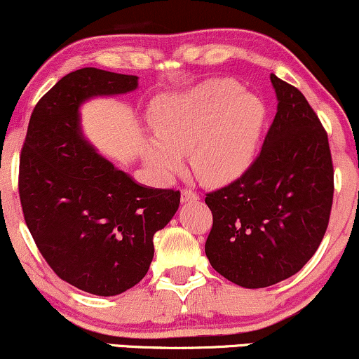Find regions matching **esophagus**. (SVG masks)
<instances>
[{"label":"esophagus","instance_id":"esophagus-1","mask_svg":"<svg viewBox=\"0 0 359 359\" xmlns=\"http://www.w3.org/2000/svg\"><path fill=\"white\" fill-rule=\"evenodd\" d=\"M180 198H182L184 203L195 202V201H198V195L190 189H182V192H180Z\"/></svg>","mask_w":359,"mask_h":359}]
</instances>
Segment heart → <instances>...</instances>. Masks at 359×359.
Returning a JSON list of instances; mask_svg holds the SVG:
<instances>
[{
    "instance_id": "1",
    "label": "heart",
    "mask_w": 359,
    "mask_h": 359,
    "mask_svg": "<svg viewBox=\"0 0 359 359\" xmlns=\"http://www.w3.org/2000/svg\"><path fill=\"white\" fill-rule=\"evenodd\" d=\"M157 137L144 142V161L161 180L190 165L202 182H233L255 162L265 106L237 83L210 79L187 93L157 97L149 109Z\"/></svg>"
}]
</instances>
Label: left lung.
<instances>
[{"instance_id": "obj_1", "label": "left lung", "mask_w": 359, "mask_h": 359, "mask_svg": "<svg viewBox=\"0 0 359 359\" xmlns=\"http://www.w3.org/2000/svg\"><path fill=\"white\" fill-rule=\"evenodd\" d=\"M278 106L260 156L232 184L207 194L213 225L205 255L222 276L265 288L318 250L333 203L328 135L305 96L270 74Z\"/></svg>"}]
</instances>
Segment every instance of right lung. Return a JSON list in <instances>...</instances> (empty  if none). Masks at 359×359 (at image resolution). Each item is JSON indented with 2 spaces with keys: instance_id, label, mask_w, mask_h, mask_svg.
Returning <instances> with one entry per match:
<instances>
[{
  "instance_id": "add662e5",
  "label": "right lung",
  "mask_w": 359,
  "mask_h": 359,
  "mask_svg": "<svg viewBox=\"0 0 359 359\" xmlns=\"http://www.w3.org/2000/svg\"><path fill=\"white\" fill-rule=\"evenodd\" d=\"M137 76L83 67L59 79L31 114L20 158V198L36 247L59 278L114 297L154 258V233L180 203L174 189L144 187L97 154L81 130V104L137 89Z\"/></svg>"
}]
</instances>
